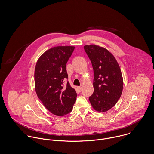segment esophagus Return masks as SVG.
<instances>
[{
    "label": "esophagus",
    "instance_id": "esophagus-1",
    "mask_svg": "<svg viewBox=\"0 0 154 154\" xmlns=\"http://www.w3.org/2000/svg\"><path fill=\"white\" fill-rule=\"evenodd\" d=\"M77 89H78V91L79 92H81V91H82V87H78V88H77Z\"/></svg>",
    "mask_w": 154,
    "mask_h": 154
}]
</instances>
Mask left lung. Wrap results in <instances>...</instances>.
<instances>
[{
  "label": "left lung",
  "mask_w": 154,
  "mask_h": 154,
  "mask_svg": "<svg viewBox=\"0 0 154 154\" xmlns=\"http://www.w3.org/2000/svg\"><path fill=\"white\" fill-rule=\"evenodd\" d=\"M94 69V92L89 97L93 109L106 112L113 107L121 97L123 79L116 58L106 48L97 45L84 46Z\"/></svg>",
  "instance_id": "obj_1"
}]
</instances>
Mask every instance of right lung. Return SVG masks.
I'll list each match as a JSON object with an SVG mask.
<instances>
[{"instance_id":"1","label":"right lung","mask_w":154,"mask_h":154,"mask_svg":"<svg viewBox=\"0 0 154 154\" xmlns=\"http://www.w3.org/2000/svg\"><path fill=\"white\" fill-rule=\"evenodd\" d=\"M75 47L57 46L47 51L38 59L34 72L35 89L44 107L56 116H64L71 112L77 94L70 87L66 63Z\"/></svg>"}]
</instances>
